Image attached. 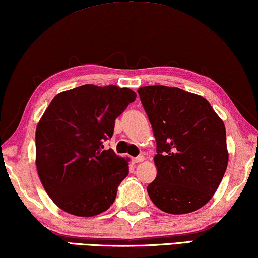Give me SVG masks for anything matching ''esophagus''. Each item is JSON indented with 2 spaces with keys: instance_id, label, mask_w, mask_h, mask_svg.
<instances>
[{
  "instance_id": "34e87169",
  "label": "esophagus",
  "mask_w": 258,
  "mask_h": 258,
  "mask_svg": "<svg viewBox=\"0 0 258 258\" xmlns=\"http://www.w3.org/2000/svg\"><path fill=\"white\" fill-rule=\"evenodd\" d=\"M144 160H145V157H144V155H139V157L133 158V163H134V164L142 163V161H144Z\"/></svg>"
}]
</instances>
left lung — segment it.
Wrapping results in <instances>:
<instances>
[{
  "mask_svg": "<svg viewBox=\"0 0 258 258\" xmlns=\"http://www.w3.org/2000/svg\"><path fill=\"white\" fill-rule=\"evenodd\" d=\"M138 92L157 141L158 172L148 195L165 213L197 211L212 199L227 168L224 122L201 95L159 85Z\"/></svg>",
  "mask_w": 258,
  "mask_h": 258,
  "instance_id": "left-lung-1",
  "label": "left lung"
}]
</instances>
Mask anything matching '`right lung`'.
I'll list each match as a JSON object with an SVG mask.
<instances>
[{
	"mask_svg": "<svg viewBox=\"0 0 258 258\" xmlns=\"http://www.w3.org/2000/svg\"><path fill=\"white\" fill-rule=\"evenodd\" d=\"M135 99L126 87L82 85L58 93L47 106L36 130V165L44 189L62 211L88 218L114 202L129 173L128 159L103 144Z\"/></svg>",
	"mask_w": 258,
	"mask_h": 258,
	"instance_id": "1",
	"label": "right lung"
}]
</instances>
